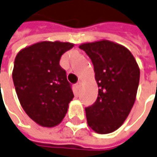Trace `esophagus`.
<instances>
[{
  "label": "esophagus",
  "instance_id": "34e87169",
  "mask_svg": "<svg viewBox=\"0 0 157 157\" xmlns=\"http://www.w3.org/2000/svg\"><path fill=\"white\" fill-rule=\"evenodd\" d=\"M81 85H82V83L80 82H77L76 84H75V87H76V89H80V87H81Z\"/></svg>",
  "mask_w": 157,
  "mask_h": 157
}]
</instances>
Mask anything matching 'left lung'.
Wrapping results in <instances>:
<instances>
[{
	"label": "left lung",
	"instance_id": "obj_1",
	"mask_svg": "<svg viewBox=\"0 0 157 157\" xmlns=\"http://www.w3.org/2000/svg\"><path fill=\"white\" fill-rule=\"evenodd\" d=\"M92 61L99 87L96 101L86 108L87 124L100 134L119 129L136 101L140 70L132 52L109 40L79 46Z\"/></svg>",
	"mask_w": 157,
	"mask_h": 157
}]
</instances>
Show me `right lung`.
Masks as SVG:
<instances>
[{
    "mask_svg": "<svg viewBox=\"0 0 157 157\" xmlns=\"http://www.w3.org/2000/svg\"><path fill=\"white\" fill-rule=\"evenodd\" d=\"M74 44L42 41L22 49L15 57L13 81L25 113L44 127L62 122L74 98L66 71L61 68L62 55Z\"/></svg>",
    "mask_w": 157,
    "mask_h": 157,
    "instance_id": "obj_1",
    "label": "right lung"
}]
</instances>
